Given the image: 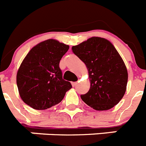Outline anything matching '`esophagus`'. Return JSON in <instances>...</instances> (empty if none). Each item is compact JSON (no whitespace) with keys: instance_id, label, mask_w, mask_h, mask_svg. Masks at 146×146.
<instances>
[{"instance_id":"34e87169","label":"esophagus","mask_w":146,"mask_h":146,"mask_svg":"<svg viewBox=\"0 0 146 146\" xmlns=\"http://www.w3.org/2000/svg\"><path fill=\"white\" fill-rule=\"evenodd\" d=\"M76 84H77V82H72V85H73V87H75Z\"/></svg>"}]
</instances>
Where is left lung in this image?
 Returning a JSON list of instances; mask_svg holds the SVG:
<instances>
[{"label":"left lung","mask_w":146,"mask_h":146,"mask_svg":"<svg viewBox=\"0 0 146 146\" xmlns=\"http://www.w3.org/2000/svg\"><path fill=\"white\" fill-rule=\"evenodd\" d=\"M88 70L90 88L81 98L96 111L112 108L122 100L128 82L125 64L107 39L92 37L72 47Z\"/></svg>","instance_id":"obj_1"}]
</instances>
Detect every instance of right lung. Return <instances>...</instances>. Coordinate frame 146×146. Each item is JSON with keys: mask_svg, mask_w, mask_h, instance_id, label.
Returning a JSON list of instances; mask_svg holds the SVG:
<instances>
[{"mask_svg": "<svg viewBox=\"0 0 146 146\" xmlns=\"http://www.w3.org/2000/svg\"><path fill=\"white\" fill-rule=\"evenodd\" d=\"M69 46L54 39L39 43L30 50L17 73L21 98L35 110H45L61 102L70 82L64 80L59 63Z\"/></svg>", "mask_w": 146, "mask_h": 146, "instance_id": "1", "label": "right lung"}]
</instances>
